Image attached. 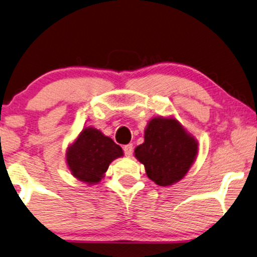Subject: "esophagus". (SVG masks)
<instances>
[{"label": "esophagus", "mask_w": 257, "mask_h": 257, "mask_svg": "<svg viewBox=\"0 0 257 257\" xmlns=\"http://www.w3.org/2000/svg\"><path fill=\"white\" fill-rule=\"evenodd\" d=\"M133 145H131V143H129V145H126V146H124L123 147V152H124V154H125V156H132V154H133Z\"/></svg>", "instance_id": "obj_1"}]
</instances>
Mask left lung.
<instances>
[{
	"label": "left lung",
	"instance_id": "8db88e82",
	"mask_svg": "<svg viewBox=\"0 0 257 257\" xmlns=\"http://www.w3.org/2000/svg\"><path fill=\"white\" fill-rule=\"evenodd\" d=\"M197 140L174 116H155L145 129V142L134 155L150 180L161 187L184 179L196 160Z\"/></svg>",
	"mask_w": 257,
	"mask_h": 257
}]
</instances>
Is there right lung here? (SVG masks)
<instances>
[{
    "label": "right lung",
    "instance_id": "add662e5",
    "mask_svg": "<svg viewBox=\"0 0 257 257\" xmlns=\"http://www.w3.org/2000/svg\"><path fill=\"white\" fill-rule=\"evenodd\" d=\"M123 156L121 147L94 126H85L70 143L66 162L71 175L88 186L104 177L109 164Z\"/></svg>",
    "mask_w": 257,
    "mask_h": 257
}]
</instances>
